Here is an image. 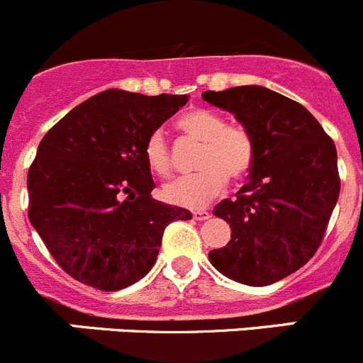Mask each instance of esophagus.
<instances>
[{"instance_id": "1", "label": "esophagus", "mask_w": 363, "mask_h": 363, "mask_svg": "<svg viewBox=\"0 0 363 363\" xmlns=\"http://www.w3.org/2000/svg\"><path fill=\"white\" fill-rule=\"evenodd\" d=\"M209 211H206V209H197V211H193V218L195 220H208L209 218Z\"/></svg>"}]
</instances>
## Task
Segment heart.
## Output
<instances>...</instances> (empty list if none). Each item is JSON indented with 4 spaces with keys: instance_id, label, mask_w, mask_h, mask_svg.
Segmentation results:
<instances>
[{
    "instance_id": "heart-1",
    "label": "heart",
    "mask_w": 363,
    "mask_h": 363,
    "mask_svg": "<svg viewBox=\"0 0 363 363\" xmlns=\"http://www.w3.org/2000/svg\"><path fill=\"white\" fill-rule=\"evenodd\" d=\"M177 127L186 138L201 143L197 155L201 172L162 186V201L181 208H202L225 189L228 177L243 181L250 174L256 159V143L247 127L225 123L220 114L208 109L188 111L179 118ZM145 159L159 177L172 174V150L161 130L148 135Z\"/></svg>"
}]
</instances>
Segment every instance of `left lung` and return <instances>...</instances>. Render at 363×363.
<instances>
[{
    "label": "left lung",
    "mask_w": 363,
    "mask_h": 363,
    "mask_svg": "<svg viewBox=\"0 0 363 363\" xmlns=\"http://www.w3.org/2000/svg\"><path fill=\"white\" fill-rule=\"evenodd\" d=\"M202 98L235 114L256 143L249 182L213 209L231 225V242L209 262L229 279L267 286L306 265L323 243L340 193L337 148L310 111L267 87Z\"/></svg>",
    "instance_id": "1"
}]
</instances>
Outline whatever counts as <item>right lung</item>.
<instances>
[{
    "mask_svg": "<svg viewBox=\"0 0 363 363\" xmlns=\"http://www.w3.org/2000/svg\"><path fill=\"white\" fill-rule=\"evenodd\" d=\"M188 96L107 89L57 121L28 170V218L60 269L116 292L154 267L162 233L191 213L152 199L145 143Z\"/></svg>",
    "mask_w": 363,
    "mask_h": 363,
    "instance_id": "obj_1",
    "label": "right lung"
}]
</instances>
